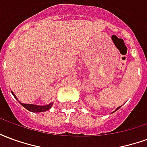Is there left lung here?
<instances>
[{"label":"left lung","mask_w":147,"mask_h":147,"mask_svg":"<svg viewBox=\"0 0 147 147\" xmlns=\"http://www.w3.org/2000/svg\"><path fill=\"white\" fill-rule=\"evenodd\" d=\"M120 107H118V108H117V109H116V110H117V109H120Z\"/></svg>","instance_id":"8db88e82"}]
</instances>
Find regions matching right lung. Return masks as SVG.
I'll list each match as a JSON object with an SVG mask.
<instances>
[{
	"mask_svg": "<svg viewBox=\"0 0 147 147\" xmlns=\"http://www.w3.org/2000/svg\"><path fill=\"white\" fill-rule=\"evenodd\" d=\"M11 94H13V96H14L17 99L16 96L15 95V94L12 92V91H11ZM53 103V102H52L50 104H49V105H31V104H24V103H20V104L24 106V108H26L27 110L30 111V112H33V113H41V112H45V111L49 110V109L52 107Z\"/></svg>",
	"mask_w": 147,
	"mask_h": 147,
	"instance_id": "1",
	"label": "right lung"
}]
</instances>
